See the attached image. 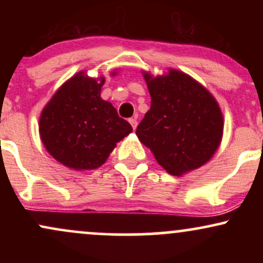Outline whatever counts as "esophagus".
Listing matches in <instances>:
<instances>
[{"mask_svg":"<svg viewBox=\"0 0 263 263\" xmlns=\"http://www.w3.org/2000/svg\"><path fill=\"white\" fill-rule=\"evenodd\" d=\"M128 122L131 123L132 128L136 129V127H137V121H136V119H129V120H128Z\"/></svg>","mask_w":263,"mask_h":263,"instance_id":"obj_1","label":"esophagus"}]
</instances>
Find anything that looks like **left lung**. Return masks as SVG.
<instances>
[{
    "label": "left lung",
    "instance_id": "8db88e82",
    "mask_svg": "<svg viewBox=\"0 0 263 263\" xmlns=\"http://www.w3.org/2000/svg\"><path fill=\"white\" fill-rule=\"evenodd\" d=\"M151 108L136 129L138 140L172 176L205 164L219 148L224 131L221 110L197 80L176 69L153 78L143 71Z\"/></svg>",
    "mask_w": 263,
    "mask_h": 263
}]
</instances>
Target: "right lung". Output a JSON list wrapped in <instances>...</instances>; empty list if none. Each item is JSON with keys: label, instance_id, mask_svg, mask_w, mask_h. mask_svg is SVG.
Here are the masks:
<instances>
[{"label": "right lung", "instance_id": "right-lung-1", "mask_svg": "<svg viewBox=\"0 0 263 263\" xmlns=\"http://www.w3.org/2000/svg\"><path fill=\"white\" fill-rule=\"evenodd\" d=\"M104 84L105 78L92 79L80 71L59 87L42 111V142L65 167L75 171L99 168L117 142L132 132L116 108L101 99Z\"/></svg>", "mask_w": 263, "mask_h": 263}]
</instances>
